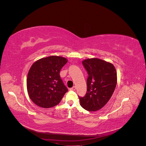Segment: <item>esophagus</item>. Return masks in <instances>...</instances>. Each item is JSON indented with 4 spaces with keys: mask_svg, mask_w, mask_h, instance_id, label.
I'll return each mask as SVG.
<instances>
[{
    "mask_svg": "<svg viewBox=\"0 0 146 146\" xmlns=\"http://www.w3.org/2000/svg\"><path fill=\"white\" fill-rule=\"evenodd\" d=\"M76 90V86H73L72 88H70V90H71V91H75Z\"/></svg>",
    "mask_w": 146,
    "mask_h": 146,
    "instance_id": "1",
    "label": "esophagus"
}]
</instances>
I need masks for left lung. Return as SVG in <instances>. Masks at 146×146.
<instances>
[{"label":"left lung","instance_id":"8db88e82","mask_svg":"<svg viewBox=\"0 0 146 146\" xmlns=\"http://www.w3.org/2000/svg\"><path fill=\"white\" fill-rule=\"evenodd\" d=\"M87 71V91L78 96L80 105L89 111L101 109L112 96L117 84V73L113 64L98 58L83 61Z\"/></svg>","mask_w":146,"mask_h":146}]
</instances>
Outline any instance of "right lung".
<instances>
[{
    "label": "right lung",
    "mask_w": 146,
    "mask_h": 146,
    "mask_svg": "<svg viewBox=\"0 0 146 146\" xmlns=\"http://www.w3.org/2000/svg\"><path fill=\"white\" fill-rule=\"evenodd\" d=\"M68 62L61 56H50L35 62L27 78V88L30 99L39 107L51 108L58 105L68 91L60 76Z\"/></svg>",
    "instance_id": "obj_1"
}]
</instances>
